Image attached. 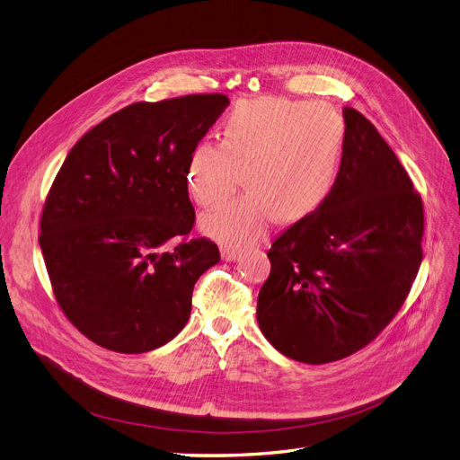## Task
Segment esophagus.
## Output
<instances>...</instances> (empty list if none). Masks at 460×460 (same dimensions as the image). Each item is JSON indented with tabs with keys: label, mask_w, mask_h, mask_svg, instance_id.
Masks as SVG:
<instances>
[{
	"label": "esophagus",
	"mask_w": 460,
	"mask_h": 460,
	"mask_svg": "<svg viewBox=\"0 0 460 460\" xmlns=\"http://www.w3.org/2000/svg\"><path fill=\"white\" fill-rule=\"evenodd\" d=\"M241 251L239 249H234V247H221V256L225 261H235L241 258Z\"/></svg>",
	"instance_id": "1"
}]
</instances>
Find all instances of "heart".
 <instances>
[{
    "label": "heart",
    "instance_id": "heart-1",
    "mask_svg": "<svg viewBox=\"0 0 460 460\" xmlns=\"http://www.w3.org/2000/svg\"><path fill=\"white\" fill-rule=\"evenodd\" d=\"M345 124L329 103L261 98L237 105L223 141H200L187 157L185 185L204 208L226 202L241 185L251 191L204 215L200 228L225 245H251L280 215L303 219L331 195L341 164Z\"/></svg>",
    "mask_w": 460,
    "mask_h": 460
}]
</instances>
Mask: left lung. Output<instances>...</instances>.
<instances>
[{
  "instance_id": "left-lung-1",
  "label": "left lung",
  "mask_w": 460,
  "mask_h": 460,
  "mask_svg": "<svg viewBox=\"0 0 460 460\" xmlns=\"http://www.w3.org/2000/svg\"><path fill=\"white\" fill-rule=\"evenodd\" d=\"M345 143L331 195L267 252L261 334L279 353L327 364L357 353L394 319L421 265L423 204L376 128L343 107Z\"/></svg>"
}]
</instances>
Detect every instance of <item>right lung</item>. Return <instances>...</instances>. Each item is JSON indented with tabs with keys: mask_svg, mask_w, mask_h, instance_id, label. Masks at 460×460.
Here are the masks:
<instances>
[{
	"mask_svg": "<svg viewBox=\"0 0 460 460\" xmlns=\"http://www.w3.org/2000/svg\"><path fill=\"white\" fill-rule=\"evenodd\" d=\"M228 103L191 94L128 105L87 131L53 180L42 256L65 315L100 347L137 355L169 343L197 280L221 260L213 241L187 239L185 165Z\"/></svg>",
	"mask_w": 460,
	"mask_h": 460,
	"instance_id": "1",
	"label": "right lung"
}]
</instances>
